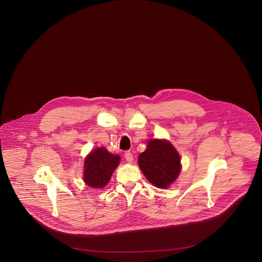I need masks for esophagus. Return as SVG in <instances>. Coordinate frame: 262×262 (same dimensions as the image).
<instances>
[{
    "mask_svg": "<svg viewBox=\"0 0 262 262\" xmlns=\"http://www.w3.org/2000/svg\"><path fill=\"white\" fill-rule=\"evenodd\" d=\"M125 158L126 160V162L132 163L134 160V157H133V154L129 152V151H126L125 153Z\"/></svg>",
    "mask_w": 262,
    "mask_h": 262,
    "instance_id": "obj_1",
    "label": "esophagus"
}]
</instances>
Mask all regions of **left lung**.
<instances>
[{"label":"left lung","instance_id":"obj_1","mask_svg":"<svg viewBox=\"0 0 262 262\" xmlns=\"http://www.w3.org/2000/svg\"><path fill=\"white\" fill-rule=\"evenodd\" d=\"M138 165L152 185L162 188L174 183L182 169L179 153L165 139H149L146 149L138 156Z\"/></svg>","mask_w":262,"mask_h":262}]
</instances>
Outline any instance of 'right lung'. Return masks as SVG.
I'll return each mask as SVG.
<instances>
[{
  "mask_svg": "<svg viewBox=\"0 0 262 262\" xmlns=\"http://www.w3.org/2000/svg\"><path fill=\"white\" fill-rule=\"evenodd\" d=\"M120 161L119 155L110 153L104 147L91 151L84 159L83 180L85 184L95 188L105 187Z\"/></svg>",
  "mask_w": 262,
  "mask_h": 262,
  "instance_id": "right-lung-1",
  "label": "right lung"
}]
</instances>
